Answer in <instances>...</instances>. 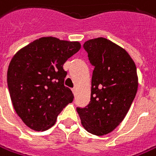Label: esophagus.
I'll return each mask as SVG.
<instances>
[{
	"label": "esophagus",
	"mask_w": 156,
	"mask_h": 156,
	"mask_svg": "<svg viewBox=\"0 0 156 156\" xmlns=\"http://www.w3.org/2000/svg\"><path fill=\"white\" fill-rule=\"evenodd\" d=\"M72 90H73V94H74V95H76V91H77V89H76V88H75V87H74V88L72 89Z\"/></svg>",
	"instance_id": "obj_1"
}]
</instances>
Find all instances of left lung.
I'll return each instance as SVG.
<instances>
[{
	"mask_svg": "<svg viewBox=\"0 0 156 156\" xmlns=\"http://www.w3.org/2000/svg\"><path fill=\"white\" fill-rule=\"evenodd\" d=\"M83 46L94 70L90 101L77 111L89 133L104 136L121 123L131 106L138 88L136 66L123 48L105 38L87 41Z\"/></svg>",
	"mask_w": 156,
	"mask_h": 156,
	"instance_id": "1",
	"label": "left lung"
}]
</instances>
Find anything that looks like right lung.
Masks as SVG:
<instances>
[{
    "mask_svg": "<svg viewBox=\"0 0 156 156\" xmlns=\"http://www.w3.org/2000/svg\"><path fill=\"white\" fill-rule=\"evenodd\" d=\"M78 41L43 37L18 51L8 69L12 104L25 124L36 131L54 125L58 115L73 101L64 82L63 65L79 51Z\"/></svg>",
    "mask_w": 156,
    "mask_h": 156,
    "instance_id": "add662e5",
    "label": "right lung"
}]
</instances>
